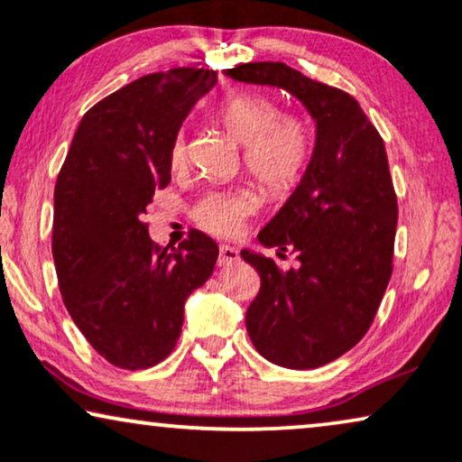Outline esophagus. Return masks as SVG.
Here are the masks:
<instances>
[{"instance_id":"1","label":"esophagus","mask_w":462,"mask_h":462,"mask_svg":"<svg viewBox=\"0 0 462 462\" xmlns=\"http://www.w3.org/2000/svg\"><path fill=\"white\" fill-rule=\"evenodd\" d=\"M237 261H239V254L233 245H220L218 267H229V264H236Z\"/></svg>"}]
</instances>
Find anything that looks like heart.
Returning a JSON list of instances; mask_svg holds the SVG:
<instances>
[{"instance_id": "obj_1", "label": "heart", "mask_w": 462, "mask_h": 462, "mask_svg": "<svg viewBox=\"0 0 462 462\" xmlns=\"http://www.w3.org/2000/svg\"><path fill=\"white\" fill-rule=\"evenodd\" d=\"M280 106L264 94L242 92L223 100L217 111L220 125L244 144L248 172L273 198L292 193L305 176L313 157V132L299 116H280ZM168 162L180 170L189 162L185 132H176L170 143ZM256 195L245 189H212L191 208L193 223L218 237L239 233L256 210Z\"/></svg>"}]
</instances>
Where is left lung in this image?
Instances as JSON below:
<instances>
[{"instance_id": "obj_1", "label": "left lung", "mask_w": 462, "mask_h": 462, "mask_svg": "<svg viewBox=\"0 0 462 462\" xmlns=\"http://www.w3.org/2000/svg\"><path fill=\"white\" fill-rule=\"evenodd\" d=\"M237 81L292 92L318 124L313 157L300 185L258 233L263 245L292 252L283 271L242 252L261 275L245 313L256 351L283 368L334 362L370 330L393 273L397 195L387 151L351 94L315 81L286 62L226 69Z\"/></svg>"}]
</instances>
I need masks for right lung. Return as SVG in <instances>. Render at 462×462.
I'll return each instance as SVG.
<instances>
[{"label":"right lung","instance_id":"obj_1","mask_svg":"<svg viewBox=\"0 0 462 462\" xmlns=\"http://www.w3.org/2000/svg\"><path fill=\"white\" fill-rule=\"evenodd\" d=\"M217 84L212 69L149 73L81 117L54 187L52 256L69 315L106 362L144 370L166 359L182 307L210 280L218 245L198 229L179 248L151 242L147 206L170 182L182 119Z\"/></svg>","mask_w":462,"mask_h":462}]
</instances>
